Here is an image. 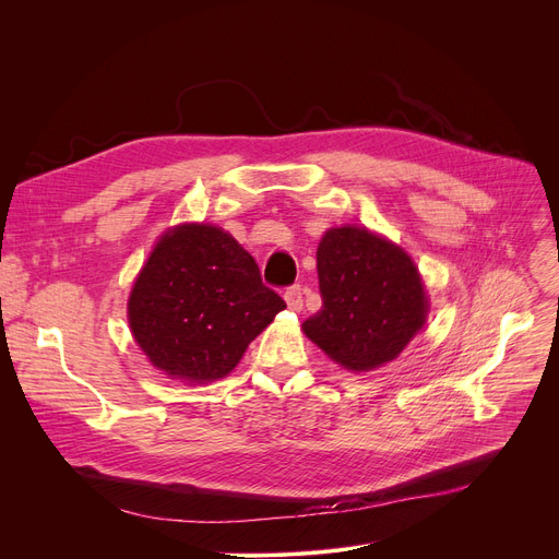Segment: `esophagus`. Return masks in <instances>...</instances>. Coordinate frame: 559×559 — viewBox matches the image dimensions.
Listing matches in <instances>:
<instances>
[{
  "label": "esophagus",
  "instance_id": "esophagus-1",
  "mask_svg": "<svg viewBox=\"0 0 559 559\" xmlns=\"http://www.w3.org/2000/svg\"><path fill=\"white\" fill-rule=\"evenodd\" d=\"M285 304L289 310H297V312L304 308V292L299 285L285 289Z\"/></svg>",
  "mask_w": 559,
  "mask_h": 559
}]
</instances>
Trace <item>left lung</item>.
<instances>
[{
    "instance_id": "8db88e82",
    "label": "left lung",
    "mask_w": 559,
    "mask_h": 559,
    "mask_svg": "<svg viewBox=\"0 0 559 559\" xmlns=\"http://www.w3.org/2000/svg\"><path fill=\"white\" fill-rule=\"evenodd\" d=\"M317 274L321 310L304 333L344 369L392 362L426 324L428 297L413 258L367 228H329Z\"/></svg>"
}]
</instances>
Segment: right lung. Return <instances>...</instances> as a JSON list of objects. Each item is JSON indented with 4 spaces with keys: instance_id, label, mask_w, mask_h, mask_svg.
Masks as SVG:
<instances>
[{
    "instance_id": "obj_1",
    "label": "right lung",
    "mask_w": 559,
    "mask_h": 559,
    "mask_svg": "<svg viewBox=\"0 0 559 559\" xmlns=\"http://www.w3.org/2000/svg\"><path fill=\"white\" fill-rule=\"evenodd\" d=\"M283 308L230 233L181 224L163 233L140 270L129 326L156 369L188 383H211L235 369Z\"/></svg>"
}]
</instances>
